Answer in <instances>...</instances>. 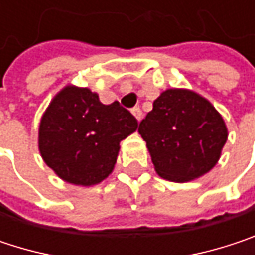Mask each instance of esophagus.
Segmentation results:
<instances>
[{"instance_id": "obj_1", "label": "esophagus", "mask_w": 255, "mask_h": 255, "mask_svg": "<svg viewBox=\"0 0 255 255\" xmlns=\"http://www.w3.org/2000/svg\"><path fill=\"white\" fill-rule=\"evenodd\" d=\"M131 114L135 117V120H137V121H140V120H141V117H143V112H141V109H140V108H137V106L131 109Z\"/></svg>"}]
</instances>
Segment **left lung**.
<instances>
[{"label":"left lung","instance_id":"1","mask_svg":"<svg viewBox=\"0 0 255 255\" xmlns=\"http://www.w3.org/2000/svg\"><path fill=\"white\" fill-rule=\"evenodd\" d=\"M156 173L171 181H189L208 173L228 140L214 106L189 90L171 88L155 102L138 124Z\"/></svg>","mask_w":255,"mask_h":255}]
</instances>
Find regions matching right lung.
Instances as JSON below:
<instances>
[{"label":"right lung","instance_id":"1","mask_svg":"<svg viewBox=\"0 0 255 255\" xmlns=\"http://www.w3.org/2000/svg\"><path fill=\"white\" fill-rule=\"evenodd\" d=\"M137 126L118 102L103 105L88 88L66 87L41 120L39 152L60 178L91 186L112 173L120 141Z\"/></svg>","mask_w":255,"mask_h":255}]
</instances>
